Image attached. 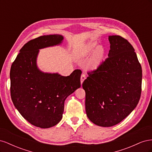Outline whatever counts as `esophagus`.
Instances as JSON below:
<instances>
[{"label": "esophagus", "instance_id": "obj_1", "mask_svg": "<svg viewBox=\"0 0 152 152\" xmlns=\"http://www.w3.org/2000/svg\"><path fill=\"white\" fill-rule=\"evenodd\" d=\"M86 77L85 74H84V73H82V75H81V77H80V83H81V85H82V83H83V82L86 79Z\"/></svg>", "mask_w": 152, "mask_h": 152}]
</instances>
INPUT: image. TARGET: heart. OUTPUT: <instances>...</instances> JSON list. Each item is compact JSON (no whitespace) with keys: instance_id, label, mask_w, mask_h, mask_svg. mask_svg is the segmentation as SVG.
Returning <instances> with one entry per match:
<instances>
[{"instance_id":"heart-1","label":"heart","mask_w":152,"mask_h":152,"mask_svg":"<svg viewBox=\"0 0 152 152\" xmlns=\"http://www.w3.org/2000/svg\"><path fill=\"white\" fill-rule=\"evenodd\" d=\"M96 47H97V43L90 41L78 49L76 51V54L79 58H86L89 56L90 54L93 51ZM104 53V49L102 46H98L96 48L87 62V69L91 70H94L96 68H98L103 61Z\"/></svg>"}]
</instances>
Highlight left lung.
I'll return each mask as SVG.
<instances>
[{
  "label": "left lung",
  "mask_w": 152,
  "mask_h": 152,
  "mask_svg": "<svg viewBox=\"0 0 152 152\" xmlns=\"http://www.w3.org/2000/svg\"><path fill=\"white\" fill-rule=\"evenodd\" d=\"M108 58L84 81L86 111L94 124L111 127L127 117L138 103L142 69L134 49L119 35L108 37Z\"/></svg>",
  "instance_id": "8db88e82"
}]
</instances>
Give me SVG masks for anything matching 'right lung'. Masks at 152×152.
Instances as JSON below:
<instances>
[{
  "label": "right lung",
  "instance_id": "add662e5",
  "mask_svg": "<svg viewBox=\"0 0 152 152\" xmlns=\"http://www.w3.org/2000/svg\"><path fill=\"white\" fill-rule=\"evenodd\" d=\"M63 39L61 35L54 34L30 40L11 65L12 103L23 118L36 127L49 128L60 122L66 98L80 87L81 70L65 77L43 72L37 65L40 49L60 45Z\"/></svg>",
  "mask_w": 152,
  "mask_h": 152
}]
</instances>
